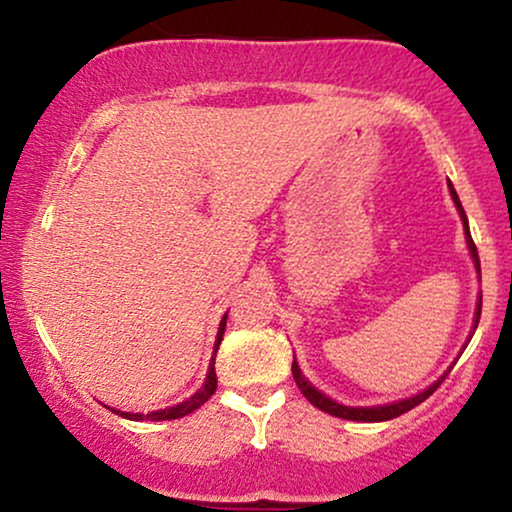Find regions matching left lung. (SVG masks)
<instances>
[{"label":"left lung","mask_w":512,"mask_h":512,"mask_svg":"<svg viewBox=\"0 0 512 512\" xmlns=\"http://www.w3.org/2000/svg\"><path fill=\"white\" fill-rule=\"evenodd\" d=\"M448 190H450L452 202H455V207H457V214H460V219H462L464 240H467L469 255H472L474 269H477V276H479V281H481L479 252H477V245H474V240H472V233H469V221H467V214H464L462 202H460V197H457V192H455V187H452V182H448ZM479 315H481V291H479L477 310H474V325H472V332H469V337H467V342H464V346L469 344V339H472L474 330H477V325H479ZM460 354H462V351H460ZM291 370H293V380H296L298 390L303 392L305 399H308V402L313 404V407L322 409V411H327V414H332V416H339V419H346V421H361V424H378V421H390V419H397L399 414H404V411L414 409L416 404H421V402H424L426 397H431L433 392H436V387L445 380V375L450 373L452 366H450L448 370H445V373L440 375L438 380H433V383L428 385V387H424V390L416 392V395L404 397V399H397V402L375 404V407H349V404L337 402V399H332L330 395H325V392H322V390H317V387H315L313 383H310V380L305 378V375H303V370H301V366H298L296 356H293V366H291Z\"/></svg>","instance_id":"1"}]
</instances>
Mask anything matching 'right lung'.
<instances>
[{
	"label": "right lung",
	"mask_w": 512,
	"mask_h": 512,
	"mask_svg": "<svg viewBox=\"0 0 512 512\" xmlns=\"http://www.w3.org/2000/svg\"><path fill=\"white\" fill-rule=\"evenodd\" d=\"M226 317H228V313L223 315V317H221V322H219V332H216L214 354H211L209 370H207V378H204V385L199 387V390L195 392V395H192V397H187L185 402H178V404H173V407H166V409H156V411H149V414H142V411H137V414H134V411H120V409H113V407H108V404H105V407H108L110 411H115V414L125 416V419H129V421H170V419H180V416H187V414H192V411L202 407V404L207 402V399H209V397L214 395V392H216V368H214V363H216V351H219V346H221L223 332H226Z\"/></svg>",
	"instance_id": "1"
}]
</instances>
